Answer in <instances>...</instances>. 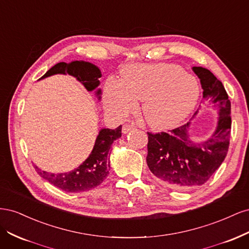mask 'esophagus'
<instances>
[{
    "mask_svg": "<svg viewBox=\"0 0 249 249\" xmlns=\"http://www.w3.org/2000/svg\"><path fill=\"white\" fill-rule=\"evenodd\" d=\"M134 129H135V125H134V124H124V126H123V133H124V134H126V133H129L130 131H132V130H134Z\"/></svg>",
    "mask_w": 249,
    "mask_h": 249,
    "instance_id": "esophagus-1",
    "label": "esophagus"
}]
</instances>
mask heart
Wrapping results in <instances>:
<instances>
[{
    "mask_svg": "<svg viewBox=\"0 0 249 249\" xmlns=\"http://www.w3.org/2000/svg\"><path fill=\"white\" fill-rule=\"evenodd\" d=\"M199 85L194 76L167 63L135 64L123 69L120 80L105 85L107 111L125 116L142 100L141 113L154 129H168L190 114L197 103Z\"/></svg>",
    "mask_w": 249,
    "mask_h": 249,
    "instance_id": "b5f03b06",
    "label": "heart"
}]
</instances>
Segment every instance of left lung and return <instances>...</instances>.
Returning a JSON list of instances; mask_svg holds the SVG:
<instances>
[{"label": "left lung", "instance_id": "obj_1", "mask_svg": "<svg viewBox=\"0 0 249 249\" xmlns=\"http://www.w3.org/2000/svg\"><path fill=\"white\" fill-rule=\"evenodd\" d=\"M192 70L200 80L203 100L213 103L219 113L212 136L194 143L188 134L190 122L168 133L147 132V166L160 183L176 189L205 184L220 167L230 145L231 118L229 95L222 83L209 70L200 66Z\"/></svg>", "mask_w": 249, "mask_h": 249}]
</instances>
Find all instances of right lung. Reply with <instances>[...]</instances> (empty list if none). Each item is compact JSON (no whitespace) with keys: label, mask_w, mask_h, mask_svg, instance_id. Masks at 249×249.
Segmentation results:
<instances>
[{"label":"right lung","mask_w":249,"mask_h":249,"mask_svg":"<svg viewBox=\"0 0 249 249\" xmlns=\"http://www.w3.org/2000/svg\"><path fill=\"white\" fill-rule=\"evenodd\" d=\"M56 73H69L77 78L88 91H92L100 85L102 77L99 67L85 61H72L71 63L60 62L50 69L40 79ZM101 89L96 90V95L101 99ZM122 137V125L115 130L102 129L97 135L94 146L89 157L80 166L70 172L50 173L34 166L37 173L49 183L66 192H83L93 189L104 182L110 170V146L113 141Z\"/></svg>","instance_id":"obj_1"}]
</instances>
